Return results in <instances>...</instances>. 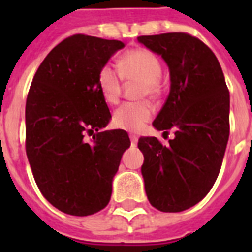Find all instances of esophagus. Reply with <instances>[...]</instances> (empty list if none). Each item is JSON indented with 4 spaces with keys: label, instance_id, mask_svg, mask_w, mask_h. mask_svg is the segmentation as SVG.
Returning <instances> with one entry per match:
<instances>
[{
    "label": "esophagus",
    "instance_id": "1",
    "mask_svg": "<svg viewBox=\"0 0 252 252\" xmlns=\"http://www.w3.org/2000/svg\"><path fill=\"white\" fill-rule=\"evenodd\" d=\"M129 138H130V142H132V145H136L137 144V134H134V133H130L129 134Z\"/></svg>",
    "mask_w": 252,
    "mask_h": 252
}]
</instances>
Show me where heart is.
<instances>
[{
  "label": "heart",
  "instance_id": "b5f03b06",
  "mask_svg": "<svg viewBox=\"0 0 252 252\" xmlns=\"http://www.w3.org/2000/svg\"><path fill=\"white\" fill-rule=\"evenodd\" d=\"M119 73L126 80L140 81L141 86L138 89L140 98H156L161 85L162 64L154 53L148 49H130L119 60ZM98 85L103 98L107 103L114 104L119 100L122 81L118 72L111 66H104L98 74ZM153 115V108L148 103H124L114 112V126L122 129L137 132L144 126Z\"/></svg>",
  "mask_w": 252,
  "mask_h": 252
}]
</instances>
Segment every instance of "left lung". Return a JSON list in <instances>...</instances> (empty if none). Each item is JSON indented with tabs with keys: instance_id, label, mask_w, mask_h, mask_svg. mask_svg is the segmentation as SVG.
<instances>
[{
	"instance_id": "left-lung-1",
	"label": "left lung",
	"mask_w": 252,
	"mask_h": 252,
	"mask_svg": "<svg viewBox=\"0 0 252 252\" xmlns=\"http://www.w3.org/2000/svg\"><path fill=\"white\" fill-rule=\"evenodd\" d=\"M137 40L161 56L170 72V93L153 126L175 132L168 146L157 137L138 140L146 196L158 211H186L207 196L219 176L229 140L230 95L217 57L199 39L170 32Z\"/></svg>"
}]
</instances>
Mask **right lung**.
Listing matches in <instances>:
<instances>
[{
    "instance_id": "1",
    "label": "right lung",
    "mask_w": 252,
    "mask_h": 252,
    "mask_svg": "<svg viewBox=\"0 0 252 252\" xmlns=\"http://www.w3.org/2000/svg\"><path fill=\"white\" fill-rule=\"evenodd\" d=\"M123 41L73 35L47 55L26 102V153L37 187L59 211L89 216L106 207L123 153V129L104 130L111 114L98 74ZM97 133L87 143L84 134Z\"/></svg>"
}]
</instances>
